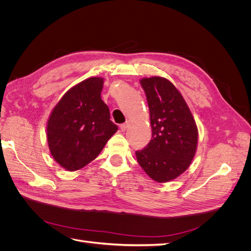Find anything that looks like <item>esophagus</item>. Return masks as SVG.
<instances>
[{
	"label": "esophagus",
	"mask_w": 251,
	"mask_h": 251,
	"mask_svg": "<svg viewBox=\"0 0 251 251\" xmlns=\"http://www.w3.org/2000/svg\"><path fill=\"white\" fill-rule=\"evenodd\" d=\"M130 121H126V124H123V125H120V130L123 131V132H125V131H126V128L128 127V126H130Z\"/></svg>",
	"instance_id": "1"
}]
</instances>
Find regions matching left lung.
I'll list each match as a JSON object with an SVG mask.
<instances>
[{"label": "left lung", "instance_id": "obj_1", "mask_svg": "<svg viewBox=\"0 0 251 251\" xmlns=\"http://www.w3.org/2000/svg\"><path fill=\"white\" fill-rule=\"evenodd\" d=\"M147 95L151 126L148 146L136 151L142 170L164 183L184 173L198 146V127L183 96L164 77L140 79Z\"/></svg>", "mask_w": 251, "mask_h": 251}]
</instances>
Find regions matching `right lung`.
Instances as JSON below:
<instances>
[{"label": "right lung", "mask_w": 251, "mask_h": 251, "mask_svg": "<svg viewBox=\"0 0 251 251\" xmlns=\"http://www.w3.org/2000/svg\"><path fill=\"white\" fill-rule=\"evenodd\" d=\"M102 87V77L80 81L67 91L48 118L50 153L67 171L80 170L93 161L118 130L101 100Z\"/></svg>", "instance_id": "obj_1"}]
</instances>
